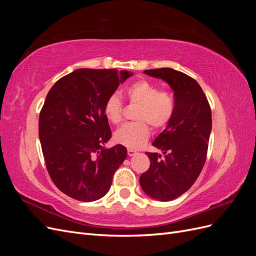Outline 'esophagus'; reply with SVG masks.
Masks as SVG:
<instances>
[{"label":"esophagus","mask_w":256,"mask_h":256,"mask_svg":"<svg viewBox=\"0 0 256 256\" xmlns=\"http://www.w3.org/2000/svg\"><path fill=\"white\" fill-rule=\"evenodd\" d=\"M128 156H134V154H138V150H134V148H128Z\"/></svg>","instance_id":"esophagus-1"}]
</instances>
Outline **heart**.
Here are the masks:
<instances>
[{
	"label": "heart",
	"mask_w": 256,
	"mask_h": 256,
	"mask_svg": "<svg viewBox=\"0 0 256 256\" xmlns=\"http://www.w3.org/2000/svg\"><path fill=\"white\" fill-rule=\"evenodd\" d=\"M126 95L130 102L140 104L136 114V118L140 120L127 122L118 128L115 132V140L129 148H138L150 138V129L147 122L156 128L164 127L172 118L175 104L168 92H160L157 85L146 80L129 85L126 88ZM104 113L112 124H118L122 120V104L118 95L113 94L108 97Z\"/></svg>",
	"instance_id": "heart-1"
}]
</instances>
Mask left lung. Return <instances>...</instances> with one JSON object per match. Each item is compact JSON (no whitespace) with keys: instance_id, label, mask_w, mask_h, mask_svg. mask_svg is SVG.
Returning a JSON list of instances; mask_svg holds the SVG:
<instances>
[{"instance_id":"left-lung-1","label":"left lung","mask_w":256,"mask_h":256,"mask_svg":"<svg viewBox=\"0 0 256 256\" xmlns=\"http://www.w3.org/2000/svg\"><path fill=\"white\" fill-rule=\"evenodd\" d=\"M144 74L164 80L174 92L172 118L152 142L164 158L146 152L150 166L140 177L145 194L166 202L188 191L202 171L212 132V110L202 88L191 76L172 68Z\"/></svg>"}]
</instances>
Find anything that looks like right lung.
<instances>
[{"label": "right lung", "mask_w": 256, "mask_h": 256, "mask_svg": "<svg viewBox=\"0 0 256 256\" xmlns=\"http://www.w3.org/2000/svg\"><path fill=\"white\" fill-rule=\"evenodd\" d=\"M132 72L76 69L49 90L40 115V140L54 184L82 202L102 198L127 157L120 144L106 148L112 136L104 106Z\"/></svg>", "instance_id": "1"}]
</instances>
